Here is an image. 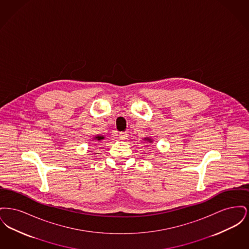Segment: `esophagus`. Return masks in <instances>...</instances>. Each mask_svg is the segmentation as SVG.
Wrapping results in <instances>:
<instances>
[{
	"mask_svg": "<svg viewBox=\"0 0 249 249\" xmlns=\"http://www.w3.org/2000/svg\"><path fill=\"white\" fill-rule=\"evenodd\" d=\"M128 138V132L127 131H124V132H120L119 133V139L120 140H126Z\"/></svg>",
	"mask_w": 249,
	"mask_h": 249,
	"instance_id": "obj_1",
	"label": "esophagus"
}]
</instances>
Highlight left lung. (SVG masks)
<instances>
[{"label":"left lung","instance_id":"8db88e82","mask_svg":"<svg viewBox=\"0 0 249 249\" xmlns=\"http://www.w3.org/2000/svg\"><path fill=\"white\" fill-rule=\"evenodd\" d=\"M142 140H143L144 142H149V143H152V142H153V139H152L151 137H144Z\"/></svg>","mask_w":249,"mask_h":249}]
</instances>
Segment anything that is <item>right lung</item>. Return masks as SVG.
<instances>
[{"label":"right lung","mask_w":249,"mask_h":249,"mask_svg":"<svg viewBox=\"0 0 249 249\" xmlns=\"http://www.w3.org/2000/svg\"><path fill=\"white\" fill-rule=\"evenodd\" d=\"M105 139V136L104 135H101V134H98V135H95L93 137V140L95 141H98V142H101L102 140Z\"/></svg>","instance_id":"1"}]
</instances>
